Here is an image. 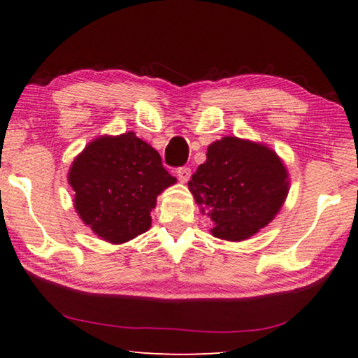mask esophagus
I'll use <instances>...</instances> for the list:
<instances>
[{"mask_svg":"<svg viewBox=\"0 0 358 358\" xmlns=\"http://www.w3.org/2000/svg\"><path fill=\"white\" fill-rule=\"evenodd\" d=\"M177 177L181 183H187V180L191 178V169L189 167H180L177 171Z\"/></svg>","mask_w":358,"mask_h":358,"instance_id":"obj_1","label":"esophagus"}]
</instances>
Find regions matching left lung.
I'll return each instance as SVG.
<instances>
[{
    "label": "left lung",
    "instance_id": "obj_1",
    "mask_svg": "<svg viewBox=\"0 0 358 358\" xmlns=\"http://www.w3.org/2000/svg\"><path fill=\"white\" fill-rule=\"evenodd\" d=\"M211 235L229 241L252 237L281 210L289 192L287 169L264 143L226 136L207 150V161L187 183Z\"/></svg>",
    "mask_w": 358,
    "mask_h": 358
}]
</instances>
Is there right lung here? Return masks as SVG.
Listing matches in <instances>:
<instances>
[{"instance_id":"right-lung-1","label":"right lung","mask_w":358,"mask_h":358,"mask_svg":"<svg viewBox=\"0 0 358 358\" xmlns=\"http://www.w3.org/2000/svg\"><path fill=\"white\" fill-rule=\"evenodd\" d=\"M80 220L108 243H126L151 226L156 197L177 183L157 151L134 132L101 136L78 155L68 173Z\"/></svg>"}]
</instances>
